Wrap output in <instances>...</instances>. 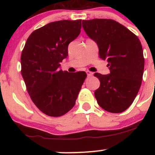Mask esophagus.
Listing matches in <instances>:
<instances>
[{
  "instance_id": "obj_1",
  "label": "esophagus",
  "mask_w": 155,
  "mask_h": 155,
  "mask_svg": "<svg viewBox=\"0 0 155 155\" xmlns=\"http://www.w3.org/2000/svg\"><path fill=\"white\" fill-rule=\"evenodd\" d=\"M86 73H87V76H91L92 75H93V73H92V72H91V71H89V70H87Z\"/></svg>"
}]
</instances>
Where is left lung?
I'll use <instances>...</instances> for the list:
<instances>
[{
  "label": "left lung",
  "instance_id": "left-lung-1",
  "mask_svg": "<svg viewBox=\"0 0 155 155\" xmlns=\"http://www.w3.org/2000/svg\"><path fill=\"white\" fill-rule=\"evenodd\" d=\"M82 27L97 43L100 58L107 61L110 70L107 75L94 73L101 82L94 91L97 104L107 112H124L141 86L145 65L141 43L134 33L115 20H83Z\"/></svg>",
  "mask_w": 155,
  "mask_h": 155
}]
</instances>
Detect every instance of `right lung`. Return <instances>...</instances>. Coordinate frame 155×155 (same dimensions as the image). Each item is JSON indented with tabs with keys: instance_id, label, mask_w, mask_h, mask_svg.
<instances>
[{
	"instance_id": "1",
	"label": "right lung",
	"mask_w": 155,
	"mask_h": 155,
	"mask_svg": "<svg viewBox=\"0 0 155 155\" xmlns=\"http://www.w3.org/2000/svg\"><path fill=\"white\" fill-rule=\"evenodd\" d=\"M82 20L53 21L31 33L21 55V76L34 104L48 116L64 115L74 107L87 74L68 73L60 63L68 45L79 36Z\"/></svg>"
}]
</instances>
